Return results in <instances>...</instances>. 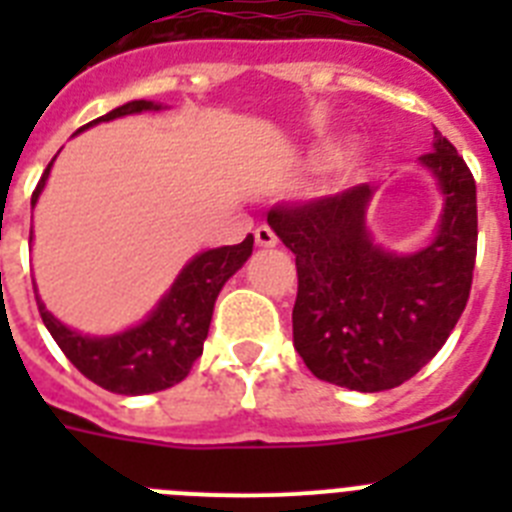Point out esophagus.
Instances as JSON below:
<instances>
[{"instance_id":"34e87169","label":"esophagus","mask_w":512,"mask_h":512,"mask_svg":"<svg viewBox=\"0 0 512 512\" xmlns=\"http://www.w3.org/2000/svg\"><path fill=\"white\" fill-rule=\"evenodd\" d=\"M256 246L259 248L277 246V235H274V230H271L269 225H261V228H256Z\"/></svg>"}]
</instances>
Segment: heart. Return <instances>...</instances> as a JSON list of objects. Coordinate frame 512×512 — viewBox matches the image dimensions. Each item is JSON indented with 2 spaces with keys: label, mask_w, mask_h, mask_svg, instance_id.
<instances>
[{
  "label": "heart",
  "mask_w": 512,
  "mask_h": 512,
  "mask_svg": "<svg viewBox=\"0 0 512 512\" xmlns=\"http://www.w3.org/2000/svg\"><path fill=\"white\" fill-rule=\"evenodd\" d=\"M338 153H341V146H328V148H320V151H315L312 153V164L315 166H325V164H330V161H336L338 158ZM364 153H354V156L348 158V164H346V169H348V174L351 176H361L364 174Z\"/></svg>",
  "instance_id": "1"
}]
</instances>
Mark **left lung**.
Here are the masks:
<instances>
[{
	"mask_svg": "<svg viewBox=\"0 0 512 512\" xmlns=\"http://www.w3.org/2000/svg\"><path fill=\"white\" fill-rule=\"evenodd\" d=\"M420 166L441 194L433 235L390 251L369 230L377 187L269 212L271 230L297 256L295 348L323 382L384 392L418 374L446 343L472 289L477 187L441 133Z\"/></svg>",
	"mask_w": 512,
	"mask_h": 512,
	"instance_id": "obj_1",
	"label": "left lung"
}]
</instances>
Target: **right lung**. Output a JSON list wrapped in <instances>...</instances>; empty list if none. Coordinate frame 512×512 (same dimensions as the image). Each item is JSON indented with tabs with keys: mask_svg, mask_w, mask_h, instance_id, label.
I'll return each mask as SVG.
<instances>
[{
	"mask_svg": "<svg viewBox=\"0 0 512 512\" xmlns=\"http://www.w3.org/2000/svg\"><path fill=\"white\" fill-rule=\"evenodd\" d=\"M161 110H166V104L153 102V99H133L107 115L87 122L84 128H79V133L99 125V122ZM53 161L35 187L33 200H30L33 210L43 194L48 176H51ZM30 243H33V230H30ZM251 251L253 235L248 233L246 241L238 246L207 248V251L194 253L146 318L130 328L110 333V336H89V333H81V330L61 323L51 310H45L38 287H35V300H38L40 318H43L45 328L51 330L53 341L61 346L66 359L84 377L115 395H151V392L169 390L182 382L192 369L194 359L202 356L217 295L235 271L246 264Z\"/></svg>",
	"mask_w": 512,
	"mask_h": 512,
	"instance_id": "right-lung-1",
	"label": "right lung"
}]
</instances>
